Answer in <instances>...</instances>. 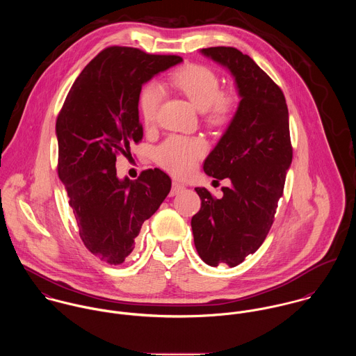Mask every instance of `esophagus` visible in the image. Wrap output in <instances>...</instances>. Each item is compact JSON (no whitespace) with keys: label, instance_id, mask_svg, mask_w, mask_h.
<instances>
[{"label":"esophagus","instance_id":"1","mask_svg":"<svg viewBox=\"0 0 356 356\" xmlns=\"http://www.w3.org/2000/svg\"><path fill=\"white\" fill-rule=\"evenodd\" d=\"M182 191H185V186H184L182 184H179L178 181H174V182H172V188H171L170 195H171V196H175V195L181 193Z\"/></svg>","mask_w":356,"mask_h":356}]
</instances>
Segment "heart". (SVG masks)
<instances>
[{
    "instance_id": "obj_1",
    "label": "heart",
    "mask_w": 356,
    "mask_h": 356,
    "mask_svg": "<svg viewBox=\"0 0 356 356\" xmlns=\"http://www.w3.org/2000/svg\"><path fill=\"white\" fill-rule=\"evenodd\" d=\"M170 83L202 111L204 122L209 126H226L237 112V93L233 90H220L222 82L219 75L207 65L188 64L171 74ZM161 100L163 92L157 83L149 82L141 89L138 108L147 127L156 123ZM204 152L203 140L172 136L157 148L156 160L167 171L175 175H186L195 168Z\"/></svg>"
}]
</instances>
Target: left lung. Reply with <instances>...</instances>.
Returning a JSON list of instances; mask_svg holds the SVG:
<instances>
[{
  "mask_svg": "<svg viewBox=\"0 0 356 356\" xmlns=\"http://www.w3.org/2000/svg\"><path fill=\"white\" fill-rule=\"evenodd\" d=\"M202 53L232 72L241 100L204 161L207 175L229 178L232 185L222 188L220 199L205 188L195 189L202 208L192 218V230L203 261L234 267L259 250L274 222L293 154L289 113L280 86L248 54L230 47Z\"/></svg>",
  "mask_w": 356,
  "mask_h": 356,
  "instance_id": "left-lung-1",
  "label": "left lung"
}]
</instances>
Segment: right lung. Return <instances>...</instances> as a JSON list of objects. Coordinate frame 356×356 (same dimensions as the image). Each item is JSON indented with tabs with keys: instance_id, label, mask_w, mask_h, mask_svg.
I'll list each match as a JSON object with an SVG mask.
<instances>
[{
	"instance_id": "obj_1",
	"label": "right lung",
	"mask_w": 356,
	"mask_h": 356,
	"mask_svg": "<svg viewBox=\"0 0 356 356\" xmlns=\"http://www.w3.org/2000/svg\"><path fill=\"white\" fill-rule=\"evenodd\" d=\"M181 61L175 54L109 47L83 68L57 116L58 178L85 247L109 264L131 254L143 223L170 193L171 179L161 170L119 179L115 164L143 140V85Z\"/></svg>"
}]
</instances>
